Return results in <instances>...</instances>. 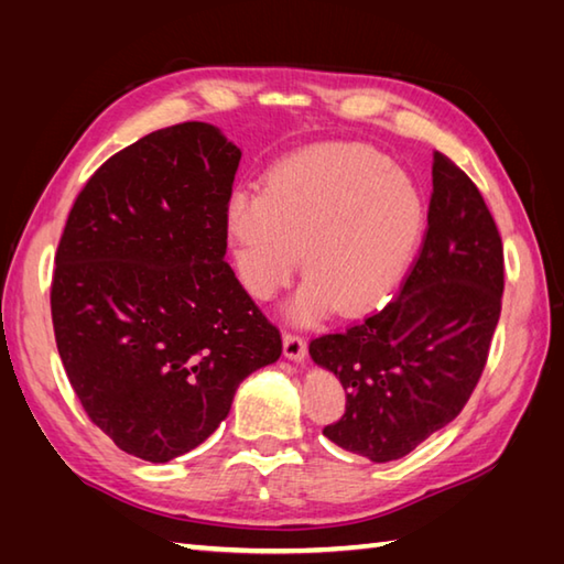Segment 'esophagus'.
I'll list each match as a JSON object with an SVG mask.
<instances>
[{
  "label": "esophagus",
  "mask_w": 564,
  "mask_h": 564,
  "mask_svg": "<svg viewBox=\"0 0 564 564\" xmlns=\"http://www.w3.org/2000/svg\"><path fill=\"white\" fill-rule=\"evenodd\" d=\"M283 354L285 358H291V361H305L307 344L301 334H283Z\"/></svg>",
  "instance_id": "1"
}]
</instances>
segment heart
<instances>
[{"label":"heart","mask_w":564,"mask_h":564,"mask_svg":"<svg viewBox=\"0 0 564 564\" xmlns=\"http://www.w3.org/2000/svg\"><path fill=\"white\" fill-rule=\"evenodd\" d=\"M235 267L257 301H271L301 267L293 315H361L400 283L424 230L410 176L366 145L315 148L275 164L263 191L237 188L225 210Z\"/></svg>","instance_id":"heart-1"}]
</instances>
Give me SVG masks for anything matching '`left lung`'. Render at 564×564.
<instances>
[{
	"label": "left lung",
	"instance_id": "1",
	"mask_svg": "<svg viewBox=\"0 0 564 564\" xmlns=\"http://www.w3.org/2000/svg\"><path fill=\"white\" fill-rule=\"evenodd\" d=\"M429 230L400 295L310 341L339 378L346 412L325 436L373 463L404 458L460 414L482 376L505 293V249L482 194L434 152Z\"/></svg>",
	"mask_w": 564,
	"mask_h": 564
}]
</instances>
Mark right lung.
I'll return each mask as SVG.
<instances>
[{
  "label": "right lung",
  "mask_w": 564,
  "mask_h": 564,
  "mask_svg": "<svg viewBox=\"0 0 564 564\" xmlns=\"http://www.w3.org/2000/svg\"><path fill=\"white\" fill-rule=\"evenodd\" d=\"M242 150L210 123L154 130L106 160L59 239L51 289L59 358L118 448L166 463L230 414L281 332L225 261Z\"/></svg>",
  "instance_id": "add662e5"
}]
</instances>
